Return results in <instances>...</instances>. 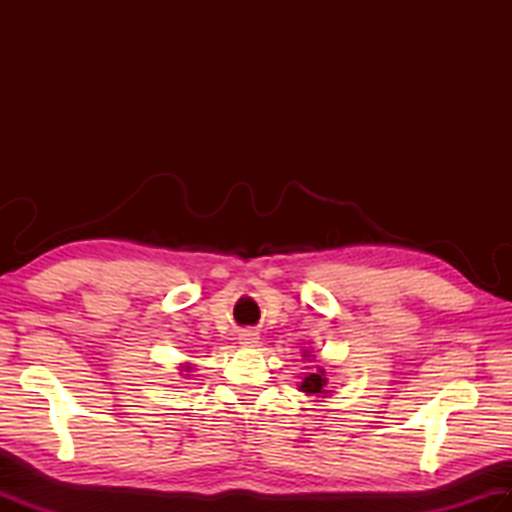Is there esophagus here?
Wrapping results in <instances>:
<instances>
[{"label":"esophagus","mask_w":512,"mask_h":512,"mask_svg":"<svg viewBox=\"0 0 512 512\" xmlns=\"http://www.w3.org/2000/svg\"><path fill=\"white\" fill-rule=\"evenodd\" d=\"M237 341L242 347H255L259 343V334L255 330H242V332H239Z\"/></svg>","instance_id":"esophagus-1"}]
</instances>
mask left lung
<instances>
[{
	"label": "left lung",
	"mask_w": 512,
	"mask_h": 512,
	"mask_svg": "<svg viewBox=\"0 0 512 512\" xmlns=\"http://www.w3.org/2000/svg\"><path fill=\"white\" fill-rule=\"evenodd\" d=\"M303 356H314L310 354V350H303ZM299 391H303L306 396H314V398H328L332 396V389H328V378H325V369L319 367L317 374H308L303 378V383L299 385ZM319 402V400H314Z\"/></svg>",
	"instance_id": "obj_1"
}]
</instances>
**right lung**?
I'll use <instances>...</instances> for the list:
<instances>
[{"mask_svg":"<svg viewBox=\"0 0 512 512\" xmlns=\"http://www.w3.org/2000/svg\"><path fill=\"white\" fill-rule=\"evenodd\" d=\"M180 367H182V369H180V372H191V365H189V363H182Z\"/></svg>","mask_w":512,"mask_h":512,"instance_id":"obj_1","label":"right lung"}]
</instances>
